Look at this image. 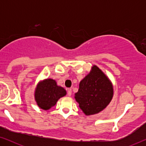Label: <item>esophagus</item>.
<instances>
[{"mask_svg": "<svg viewBox=\"0 0 146 146\" xmlns=\"http://www.w3.org/2000/svg\"><path fill=\"white\" fill-rule=\"evenodd\" d=\"M67 92H68V95L69 96H70L72 95V90H71V88L68 89Z\"/></svg>", "mask_w": 146, "mask_h": 146, "instance_id": "34e87169", "label": "esophagus"}]
</instances>
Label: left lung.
<instances>
[{"label":"left lung","instance_id":"left-lung-1","mask_svg":"<svg viewBox=\"0 0 146 146\" xmlns=\"http://www.w3.org/2000/svg\"><path fill=\"white\" fill-rule=\"evenodd\" d=\"M112 84L97 66L82 80L75 99L86 115L96 114L105 109L113 98Z\"/></svg>","mask_w":146,"mask_h":146}]
</instances>
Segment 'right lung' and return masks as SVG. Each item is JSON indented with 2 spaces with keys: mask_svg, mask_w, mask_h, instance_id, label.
<instances>
[{
  "mask_svg": "<svg viewBox=\"0 0 146 146\" xmlns=\"http://www.w3.org/2000/svg\"><path fill=\"white\" fill-rule=\"evenodd\" d=\"M66 95V90L58 86L56 82L51 78L40 82L35 92V98L37 105L44 110L50 109L60 98Z\"/></svg>",
  "mask_w": 146,
  "mask_h": 146,
  "instance_id": "add662e5",
  "label": "right lung"
}]
</instances>
